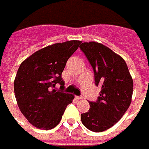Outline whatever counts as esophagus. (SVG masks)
Here are the masks:
<instances>
[{
	"mask_svg": "<svg viewBox=\"0 0 149 149\" xmlns=\"http://www.w3.org/2000/svg\"><path fill=\"white\" fill-rule=\"evenodd\" d=\"M75 99H76V100H82V99H83V97H82V96H77V95H76V96H75Z\"/></svg>",
	"mask_w": 149,
	"mask_h": 149,
	"instance_id": "esophagus-1",
	"label": "esophagus"
}]
</instances>
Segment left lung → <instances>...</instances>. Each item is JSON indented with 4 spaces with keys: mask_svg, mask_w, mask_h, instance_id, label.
Returning a JSON list of instances; mask_svg holds the SVG:
<instances>
[{
    "mask_svg": "<svg viewBox=\"0 0 149 149\" xmlns=\"http://www.w3.org/2000/svg\"><path fill=\"white\" fill-rule=\"evenodd\" d=\"M79 47L93 68L95 85L101 86L100 96L89 102V111L81 114V120L89 130L101 132L116 123L129 107L133 80L125 61L108 47L95 42Z\"/></svg>",
    "mask_w": 149,
    "mask_h": 149,
    "instance_id": "left-lung-1",
    "label": "left lung"
}]
</instances>
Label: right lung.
I'll return each mask as SVG.
<instances>
[{"instance_id":"add662e5","label":"right lung","mask_w":149,"mask_h":149,"mask_svg":"<svg viewBox=\"0 0 149 149\" xmlns=\"http://www.w3.org/2000/svg\"><path fill=\"white\" fill-rule=\"evenodd\" d=\"M81 42L56 43L38 50L22 62L14 80L19 109L32 125L43 130L56 127L74 95L65 93L62 73ZM60 84L61 91L54 89Z\"/></svg>"}]
</instances>
